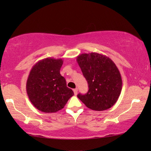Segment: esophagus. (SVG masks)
<instances>
[{
	"instance_id": "obj_1",
	"label": "esophagus",
	"mask_w": 151,
	"mask_h": 151,
	"mask_svg": "<svg viewBox=\"0 0 151 151\" xmlns=\"http://www.w3.org/2000/svg\"><path fill=\"white\" fill-rule=\"evenodd\" d=\"M73 92H74V94H75V95H76V94H77V93H78L77 88L73 89Z\"/></svg>"
}]
</instances>
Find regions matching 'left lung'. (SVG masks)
<instances>
[{"label": "left lung", "instance_id": "obj_1", "mask_svg": "<svg viewBox=\"0 0 151 151\" xmlns=\"http://www.w3.org/2000/svg\"><path fill=\"white\" fill-rule=\"evenodd\" d=\"M76 61L88 85V93L77 96L88 109L102 111L111 108L121 94L120 71L109 57L97 52L79 55Z\"/></svg>", "mask_w": 151, "mask_h": 151}]
</instances>
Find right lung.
<instances>
[{
  "mask_svg": "<svg viewBox=\"0 0 151 151\" xmlns=\"http://www.w3.org/2000/svg\"><path fill=\"white\" fill-rule=\"evenodd\" d=\"M63 64L61 58H46L38 61L30 71L27 93L33 106L40 111L52 113L60 111L74 95L60 74Z\"/></svg>",
  "mask_w": 151,
  "mask_h": 151,
  "instance_id": "1",
  "label": "right lung"
}]
</instances>
